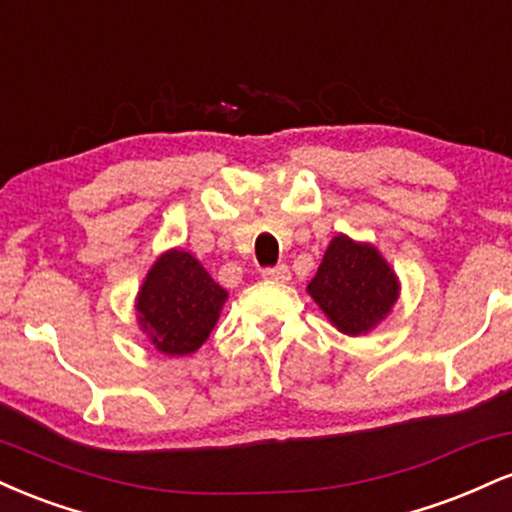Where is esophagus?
I'll use <instances>...</instances> for the list:
<instances>
[{
    "label": "esophagus",
    "instance_id": "34e87169",
    "mask_svg": "<svg viewBox=\"0 0 512 512\" xmlns=\"http://www.w3.org/2000/svg\"><path fill=\"white\" fill-rule=\"evenodd\" d=\"M262 279L276 281V284H284V281L291 279V272H289V267H286V264H276V267L262 269Z\"/></svg>",
    "mask_w": 512,
    "mask_h": 512
}]
</instances>
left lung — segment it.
<instances>
[{"instance_id":"left-lung-1","label":"left lung","mask_w":512,"mask_h":512,"mask_svg":"<svg viewBox=\"0 0 512 512\" xmlns=\"http://www.w3.org/2000/svg\"><path fill=\"white\" fill-rule=\"evenodd\" d=\"M308 293L339 332L361 337L390 315L399 279L378 250L349 236H334Z\"/></svg>"}]
</instances>
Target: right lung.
<instances>
[{
	"label": "right lung",
	"mask_w": 512,
	"mask_h": 512,
	"mask_svg": "<svg viewBox=\"0 0 512 512\" xmlns=\"http://www.w3.org/2000/svg\"><path fill=\"white\" fill-rule=\"evenodd\" d=\"M226 298L197 257L168 250L137 293V320L161 354L187 356L207 342Z\"/></svg>",
	"instance_id": "obj_1"
}]
</instances>
